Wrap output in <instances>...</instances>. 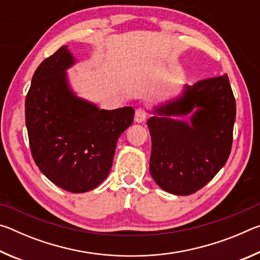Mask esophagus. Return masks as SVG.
<instances>
[{
  "instance_id": "1",
  "label": "esophagus",
  "mask_w": 260,
  "mask_h": 260,
  "mask_svg": "<svg viewBox=\"0 0 260 260\" xmlns=\"http://www.w3.org/2000/svg\"><path fill=\"white\" fill-rule=\"evenodd\" d=\"M148 111L144 108H138L135 110V121L136 122H142L147 119Z\"/></svg>"
}]
</instances>
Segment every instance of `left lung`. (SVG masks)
I'll list each match as a JSON object with an SVG mask.
<instances>
[{"label":"left lung","mask_w":260,"mask_h":260,"mask_svg":"<svg viewBox=\"0 0 260 260\" xmlns=\"http://www.w3.org/2000/svg\"><path fill=\"white\" fill-rule=\"evenodd\" d=\"M195 107L191 125L171 115ZM148 120L151 135V177L164 190L190 195L203 188L226 164L233 144L236 103L227 74L187 86L181 98L155 109Z\"/></svg>","instance_id":"left-lung-1"}]
</instances>
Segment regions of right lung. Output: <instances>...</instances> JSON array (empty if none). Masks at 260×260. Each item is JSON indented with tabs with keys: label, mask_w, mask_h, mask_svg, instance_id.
Returning a JSON list of instances; mask_svg holds the SVG:
<instances>
[{
	"label": "right lung",
	"mask_w": 260,
	"mask_h": 260,
	"mask_svg": "<svg viewBox=\"0 0 260 260\" xmlns=\"http://www.w3.org/2000/svg\"><path fill=\"white\" fill-rule=\"evenodd\" d=\"M74 63L67 46L34 72L25 101L26 127L33 159L56 186L86 192L111 170L117 141L134 120V109L100 110L77 98L65 70Z\"/></svg>",
	"instance_id": "add662e5"
}]
</instances>
